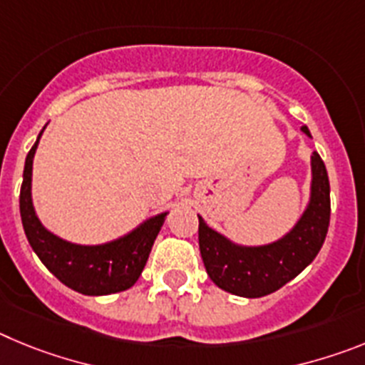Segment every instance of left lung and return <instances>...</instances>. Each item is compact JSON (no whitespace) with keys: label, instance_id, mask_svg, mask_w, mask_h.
Instances as JSON below:
<instances>
[{"label":"left lung","instance_id":"8db88e82","mask_svg":"<svg viewBox=\"0 0 365 365\" xmlns=\"http://www.w3.org/2000/svg\"><path fill=\"white\" fill-rule=\"evenodd\" d=\"M299 130L311 137L307 125ZM331 217V188L324 160L312 151L309 201L298 221L279 240L265 245H241L199 215V248L212 282L241 298H261L294 279L325 241Z\"/></svg>","mask_w":365,"mask_h":365}]
</instances>
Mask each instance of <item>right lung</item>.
Here are the masks:
<instances>
[{"instance_id":"obj_1","label":"right lung","mask_w":365,"mask_h":365,"mask_svg":"<svg viewBox=\"0 0 365 365\" xmlns=\"http://www.w3.org/2000/svg\"><path fill=\"white\" fill-rule=\"evenodd\" d=\"M43 130L25 159L19 192V214L29 245L51 274L80 294L108 296L128 291L143 274L168 212L153 215L128 234L100 245L73 243L45 228L32 202V164Z\"/></svg>"}]
</instances>
